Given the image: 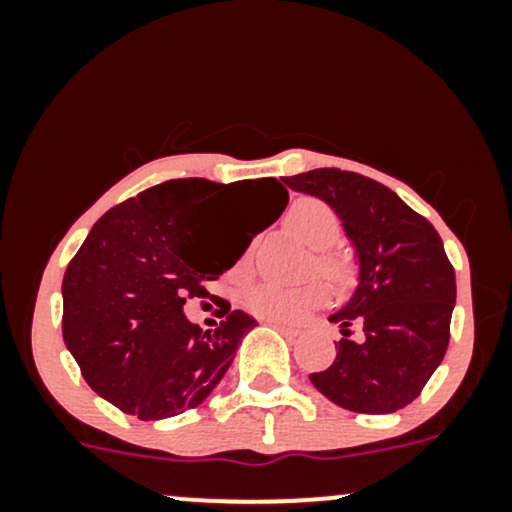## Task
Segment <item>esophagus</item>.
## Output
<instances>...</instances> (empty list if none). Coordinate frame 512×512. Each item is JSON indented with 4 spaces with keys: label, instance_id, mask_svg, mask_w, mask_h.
<instances>
[{
    "label": "esophagus",
    "instance_id": "34e87169",
    "mask_svg": "<svg viewBox=\"0 0 512 512\" xmlns=\"http://www.w3.org/2000/svg\"><path fill=\"white\" fill-rule=\"evenodd\" d=\"M269 325H272V327H276V330H279L281 334H289V337H298V334H301V332H298V330H296V327H289V325H281V322H269Z\"/></svg>",
    "mask_w": 512,
    "mask_h": 512
}]
</instances>
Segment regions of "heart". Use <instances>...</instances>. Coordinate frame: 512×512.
Instances as JSON below:
<instances>
[{"label":"heart","mask_w":512,"mask_h":512,"mask_svg":"<svg viewBox=\"0 0 512 512\" xmlns=\"http://www.w3.org/2000/svg\"><path fill=\"white\" fill-rule=\"evenodd\" d=\"M286 226L315 252V267L330 276L337 284H344L351 276L349 257L330 250L342 233V221L330 204L315 197H301L286 211ZM250 252H245L236 264V274H248ZM325 301V289L315 281L308 284H276V281H257L243 291V305L252 315L264 320L291 322L298 320L310 308Z\"/></svg>","instance_id":"heart-1"}]
</instances>
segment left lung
Wrapping results in <instances>:
<instances>
[{"instance_id":"obj_1","label":"left lung","mask_w":512,"mask_h":512,"mask_svg":"<svg viewBox=\"0 0 512 512\" xmlns=\"http://www.w3.org/2000/svg\"><path fill=\"white\" fill-rule=\"evenodd\" d=\"M296 192L337 211L358 260L349 303L330 315L349 337L310 383L330 402L358 414H392L421 395L450 342L455 269L424 216L390 187L339 168L284 178Z\"/></svg>"}]
</instances>
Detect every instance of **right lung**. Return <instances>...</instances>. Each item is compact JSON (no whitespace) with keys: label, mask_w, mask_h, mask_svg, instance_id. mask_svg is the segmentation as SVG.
I'll return each instance as SVG.
<instances>
[{"label":"right lung","mask_w":512,"mask_h":512,"mask_svg":"<svg viewBox=\"0 0 512 512\" xmlns=\"http://www.w3.org/2000/svg\"><path fill=\"white\" fill-rule=\"evenodd\" d=\"M243 186L245 193L238 182L185 178L149 187L105 211L69 262L64 344L91 390L125 414L158 421L199 407L257 325L228 303L221 325L207 332L182 313L187 298L207 296L204 281L231 269L289 204L274 178ZM248 189L268 197V211L252 237L221 244L215 228Z\"/></svg>","instance_id":"obj_1"}]
</instances>
